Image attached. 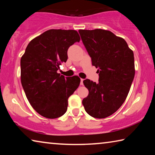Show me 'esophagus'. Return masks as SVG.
Segmentation results:
<instances>
[{"label": "esophagus", "instance_id": "esophagus-1", "mask_svg": "<svg viewBox=\"0 0 155 155\" xmlns=\"http://www.w3.org/2000/svg\"><path fill=\"white\" fill-rule=\"evenodd\" d=\"M83 80L84 79H83V78H81V83H80L81 85H83Z\"/></svg>", "mask_w": 155, "mask_h": 155}]
</instances>
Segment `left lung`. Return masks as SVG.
Here are the masks:
<instances>
[{
	"mask_svg": "<svg viewBox=\"0 0 155 155\" xmlns=\"http://www.w3.org/2000/svg\"><path fill=\"white\" fill-rule=\"evenodd\" d=\"M81 40L98 68V83L83 81L89 94L82 101L87 114L96 118L112 115L124 103L135 77L134 54L124 39L110 31H78Z\"/></svg>",
	"mask_w": 155,
	"mask_h": 155,
	"instance_id": "8db88e82",
	"label": "left lung"
}]
</instances>
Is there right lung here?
Segmentation results:
<instances>
[{
	"label": "right lung",
	"mask_w": 155,
	"mask_h": 155,
	"mask_svg": "<svg viewBox=\"0 0 155 155\" xmlns=\"http://www.w3.org/2000/svg\"><path fill=\"white\" fill-rule=\"evenodd\" d=\"M80 40L75 30L50 29L33 39L21 57L20 78L26 96L46 118L64 115L68 98L79 86L78 76L65 78L57 70L66 62L69 47Z\"/></svg>",
	"instance_id": "obj_1"
}]
</instances>
